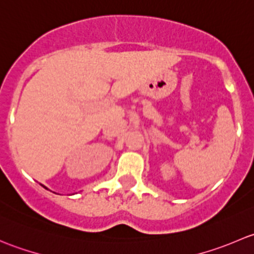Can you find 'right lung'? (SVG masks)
Segmentation results:
<instances>
[{
    "label": "right lung",
    "instance_id": "right-lung-1",
    "mask_svg": "<svg viewBox=\"0 0 254 254\" xmlns=\"http://www.w3.org/2000/svg\"><path fill=\"white\" fill-rule=\"evenodd\" d=\"M44 188H45V189H48V188H47V187H44Z\"/></svg>",
    "mask_w": 254,
    "mask_h": 254
}]
</instances>
